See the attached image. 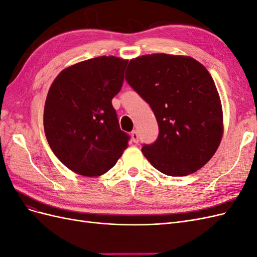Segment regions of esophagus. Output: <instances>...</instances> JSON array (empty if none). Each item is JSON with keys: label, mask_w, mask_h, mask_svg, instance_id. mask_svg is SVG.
<instances>
[{"label": "esophagus", "mask_w": 257, "mask_h": 257, "mask_svg": "<svg viewBox=\"0 0 257 257\" xmlns=\"http://www.w3.org/2000/svg\"><path fill=\"white\" fill-rule=\"evenodd\" d=\"M131 136H132V141H133L135 144H138V142H139V136H138V133H137V132H136V131H133V132H132Z\"/></svg>", "instance_id": "34e87169"}]
</instances>
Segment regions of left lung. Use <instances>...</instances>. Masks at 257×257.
Instances as JSON below:
<instances>
[{"instance_id": "obj_1", "label": "left lung", "mask_w": 257, "mask_h": 257, "mask_svg": "<svg viewBox=\"0 0 257 257\" xmlns=\"http://www.w3.org/2000/svg\"><path fill=\"white\" fill-rule=\"evenodd\" d=\"M125 80L150 105L158 139L144 145L151 165L188 176L213 157L223 135L219 93L206 67L191 57L153 53L130 61Z\"/></svg>"}]
</instances>
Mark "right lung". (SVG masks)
<instances>
[{
    "mask_svg": "<svg viewBox=\"0 0 257 257\" xmlns=\"http://www.w3.org/2000/svg\"><path fill=\"white\" fill-rule=\"evenodd\" d=\"M127 60L97 57L63 69L44 108V130L54 155L74 173H107L127 148L111 99L124 80Z\"/></svg>",
    "mask_w": 257,
    "mask_h": 257,
    "instance_id": "obj_1",
    "label": "right lung"
}]
</instances>
